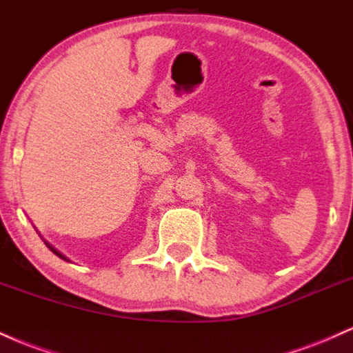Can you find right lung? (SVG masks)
<instances>
[{
	"label": "right lung",
	"mask_w": 353,
	"mask_h": 353,
	"mask_svg": "<svg viewBox=\"0 0 353 353\" xmlns=\"http://www.w3.org/2000/svg\"><path fill=\"white\" fill-rule=\"evenodd\" d=\"M48 246H49V244H48ZM49 250H51V251H52V252H54V254H56V256H59V258H62V259H65V258H64V256H62L59 251H56V250H54V248H52V246H49ZM65 261H68V259H65Z\"/></svg>",
	"instance_id": "1"
}]
</instances>
